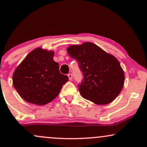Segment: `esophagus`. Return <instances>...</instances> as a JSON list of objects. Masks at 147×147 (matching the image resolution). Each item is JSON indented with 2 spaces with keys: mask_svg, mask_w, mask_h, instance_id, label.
<instances>
[{
  "mask_svg": "<svg viewBox=\"0 0 147 147\" xmlns=\"http://www.w3.org/2000/svg\"><path fill=\"white\" fill-rule=\"evenodd\" d=\"M68 78H69V80H70L71 81L72 79V75L71 73H69L68 75Z\"/></svg>",
  "mask_w": 147,
  "mask_h": 147,
  "instance_id": "1",
  "label": "esophagus"
}]
</instances>
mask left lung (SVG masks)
Wrapping results in <instances>:
<instances>
[{
  "label": "left lung",
  "instance_id": "obj_1",
  "mask_svg": "<svg viewBox=\"0 0 147 147\" xmlns=\"http://www.w3.org/2000/svg\"><path fill=\"white\" fill-rule=\"evenodd\" d=\"M67 51L77 61L83 75L77 87L84 99L104 105L117 97L124 86V74L115 57L89 42L71 45Z\"/></svg>",
  "mask_w": 147,
  "mask_h": 147
}]
</instances>
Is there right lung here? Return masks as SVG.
I'll use <instances>...</instances> for the list:
<instances>
[{
  "label": "right lung",
  "instance_id": "add662e5",
  "mask_svg": "<svg viewBox=\"0 0 147 147\" xmlns=\"http://www.w3.org/2000/svg\"><path fill=\"white\" fill-rule=\"evenodd\" d=\"M53 52L36 48L28 54L13 75V85L26 102L45 105L59 93L68 81L61 74L59 65L53 60Z\"/></svg>",
  "mask_w": 147,
  "mask_h": 147
}]
</instances>
